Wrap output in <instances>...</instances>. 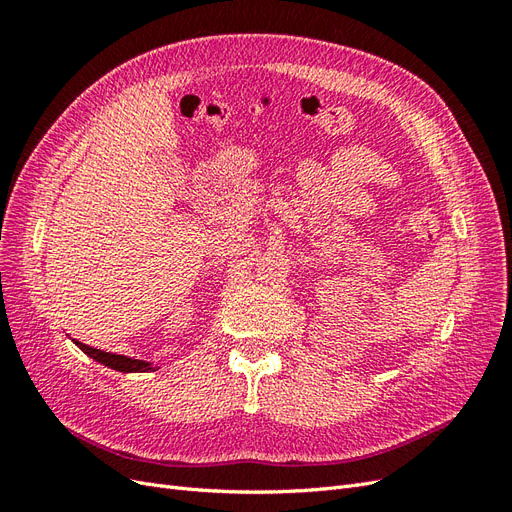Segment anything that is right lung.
I'll return each instance as SVG.
<instances>
[{
  "mask_svg": "<svg viewBox=\"0 0 512 512\" xmlns=\"http://www.w3.org/2000/svg\"><path fill=\"white\" fill-rule=\"evenodd\" d=\"M72 342L79 346L87 356H91V359L111 367L115 371H123V374H134V371H156L158 367H153L151 363L147 361H141V359H132V356H123V354H113V352H104V350H98V348H91V346H85L83 342H76V339H72Z\"/></svg>",
  "mask_w": 512,
  "mask_h": 512,
  "instance_id": "1",
  "label": "right lung"
}]
</instances>
